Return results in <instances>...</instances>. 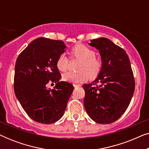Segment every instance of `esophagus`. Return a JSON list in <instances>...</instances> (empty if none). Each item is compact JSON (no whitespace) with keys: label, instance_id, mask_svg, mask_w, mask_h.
Masks as SVG:
<instances>
[{"label":"esophagus","instance_id":"esophagus-1","mask_svg":"<svg viewBox=\"0 0 149 149\" xmlns=\"http://www.w3.org/2000/svg\"><path fill=\"white\" fill-rule=\"evenodd\" d=\"M74 85V87H81V85H79V84H74L73 85Z\"/></svg>","mask_w":149,"mask_h":149}]
</instances>
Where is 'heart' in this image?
I'll use <instances>...</instances> for the list:
<instances>
[{
    "label": "heart",
    "mask_w": 149,
    "mask_h": 149,
    "mask_svg": "<svg viewBox=\"0 0 149 149\" xmlns=\"http://www.w3.org/2000/svg\"><path fill=\"white\" fill-rule=\"evenodd\" d=\"M73 56L81 60L78 72H66L62 74L63 80L72 83H84L89 77H95L99 74L102 66L101 59L95 57V52L92 49L84 45H79L72 49ZM68 58L65 54H61L57 60L59 70L64 71L68 66Z\"/></svg>",
    "instance_id": "1"
}]
</instances>
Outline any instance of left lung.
<instances>
[{"instance_id": "8db88e82", "label": "left lung", "mask_w": 149, "mask_h": 149, "mask_svg": "<svg viewBox=\"0 0 149 149\" xmlns=\"http://www.w3.org/2000/svg\"><path fill=\"white\" fill-rule=\"evenodd\" d=\"M89 45L99 51L102 66L92 83L83 85L85 109L95 122L109 124L123 115L133 96L131 64L125 51L107 38L93 39Z\"/></svg>"}]
</instances>
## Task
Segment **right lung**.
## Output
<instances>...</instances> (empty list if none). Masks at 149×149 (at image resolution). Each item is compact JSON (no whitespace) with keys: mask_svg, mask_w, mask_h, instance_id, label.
I'll use <instances>...</instances> for the list:
<instances>
[{"mask_svg":"<svg viewBox=\"0 0 149 149\" xmlns=\"http://www.w3.org/2000/svg\"><path fill=\"white\" fill-rule=\"evenodd\" d=\"M66 46L62 40L40 37L18 56L15 66L14 91L20 104L32 120L51 124L64 115L74 87L60 81L59 56ZM55 82L53 90L46 85Z\"/></svg>","mask_w":149,"mask_h":149,"instance_id":"right-lung-1","label":"right lung"}]
</instances>
